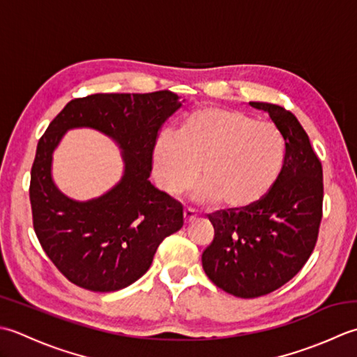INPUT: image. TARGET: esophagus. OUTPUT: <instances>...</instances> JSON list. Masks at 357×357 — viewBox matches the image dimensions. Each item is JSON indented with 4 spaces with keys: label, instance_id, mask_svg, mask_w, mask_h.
<instances>
[{
    "label": "esophagus",
    "instance_id": "obj_1",
    "mask_svg": "<svg viewBox=\"0 0 357 357\" xmlns=\"http://www.w3.org/2000/svg\"><path fill=\"white\" fill-rule=\"evenodd\" d=\"M183 220L185 223H191L192 220H195V214L192 209H185L183 211Z\"/></svg>",
    "mask_w": 357,
    "mask_h": 357
}]
</instances>
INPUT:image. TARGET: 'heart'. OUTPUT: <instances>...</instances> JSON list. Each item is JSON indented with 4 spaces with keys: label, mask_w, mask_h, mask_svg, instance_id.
Returning <instances> with one entry per match:
<instances>
[{
    "label": "heart",
    "mask_w": 357,
    "mask_h": 357,
    "mask_svg": "<svg viewBox=\"0 0 357 357\" xmlns=\"http://www.w3.org/2000/svg\"><path fill=\"white\" fill-rule=\"evenodd\" d=\"M285 146L270 125L238 111L205 107L188 115L177 137H160L152 166L165 192L180 195L199 174L194 200L225 209H245L268 194L279 178Z\"/></svg>",
    "instance_id": "obj_1"
}]
</instances>
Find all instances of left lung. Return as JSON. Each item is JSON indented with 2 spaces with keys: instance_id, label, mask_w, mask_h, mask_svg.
<instances>
[{
  "instance_id": "left-lung-1",
  "label": "left lung",
  "mask_w": 357,
  "mask_h": 357,
  "mask_svg": "<svg viewBox=\"0 0 357 357\" xmlns=\"http://www.w3.org/2000/svg\"><path fill=\"white\" fill-rule=\"evenodd\" d=\"M280 132L285 160L264 199L245 209L209 214L214 240L202 265L215 287L252 299L285 285L307 264L322 219V165L302 125L287 109L250 101Z\"/></svg>"
}]
</instances>
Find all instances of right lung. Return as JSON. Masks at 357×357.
<instances>
[{
	"mask_svg": "<svg viewBox=\"0 0 357 357\" xmlns=\"http://www.w3.org/2000/svg\"><path fill=\"white\" fill-rule=\"evenodd\" d=\"M180 106L171 91L96 93L72 100L40 138L29 191L33 229L75 285L97 293L129 287L149 270L163 238L183 227L181 203L149 181L158 130ZM77 127L112 137L126 165L117 185L86 202L63 195L52 177L53 151Z\"/></svg>",
	"mask_w": 357,
	"mask_h": 357,
	"instance_id": "1",
	"label": "right lung"
}]
</instances>
